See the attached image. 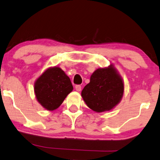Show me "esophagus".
Segmentation results:
<instances>
[{
    "label": "esophagus",
    "instance_id": "esophagus-1",
    "mask_svg": "<svg viewBox=\"0 0 160 160\" xmlns=\"http://www.w3.org/2000/svg\"><path fill=\"white\" fill-rule=\"evenodd\" d=\"M75 90L77 91H81V85H75Z\"/></svg>",
    "mask_w": 160,
    "mask_h": 160
}]
</instances>
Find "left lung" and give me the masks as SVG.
Here are the masks:
<instances>
[{
  "instance_id": "obj_1",
  "label": "left lung",
  "mask_w": 160,
  "mask_h": 160,
  "mask_svg": "<svg viewBox=\"0 0 160 160\" xmlns=\"http://www.w3.org/2000/svg\"><path fill=\"white\" fill-rule=\"evenodd\" d=\"M124 83L112 64L97 69L90 82L82 89L81 96L88 107L96 112L109 111L120 102Z\"/></svg>"
}]
</instances>
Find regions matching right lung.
<instances>
[{"label":"right lung","instance_id":"add662e5","mask_svg":"<svg viewBox=\"0 0 160 160\" xmlns=\"http://www.w3.org/2000/svg\"><path fill=\"white\" fill-rule=\"evenodd\" d=\"M35 93L38 102L49 111L57 109L73 90L71 80L59 67L46 69L35 81Z\"/></svg>","mask_w":160,"mask_h":160}]
</instances>
